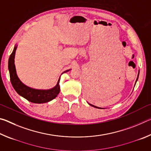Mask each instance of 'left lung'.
I'll return each mask as SVG.
<instances>
[{
    "label": "left lung",
    "instance_id": "1",
    "mask_svg": "<svg viewBox=\"0 0 151 151\" xmlns=\"http://www.w3.org/2000/svg\"><path fill=\"white\" fill-rule=\"evenodd\" d=\"M139 73H138V76H137V80H136V83H137V80H138V78H139ZM136 83H135V84H136ZM89 104V103H88ZM90 104L91 106H93V107H94V108H97V109H101V108H99V107H97V106H94V105H93V104Z\"/></svg>",
    "mask_w": 151,
    "mask_h": 151
}]
</instances>
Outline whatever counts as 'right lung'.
Here are the masks:
<instances>
[{
  "mask_svg": "<svg viewBox=\"0 0 151 151\" xmlns=\"http://www.w3.org/2000/svg\"><path fill=\"white\" fill-rule=\"evenodd\" d=\"M17 48V45H15L14 50L12 51V54L10 55L9 59V70L11 82L17 93L20 96L26 99L27 101L37 104L47 103V102L52 101V99L56 98L58 93H60V78H58L57 85L55 87L48 89V90H41V89L30 88L29 86L25 85L20 81L17 75V71L14 65V57ZM70 70V69L66 70L64 71L63 73H65Z\"/></svg>",
  "mask_w": 151,
  "mask_h": 151,
  "instance_id": "add662e5",
  "label": "right lung"
}]
</instances>
